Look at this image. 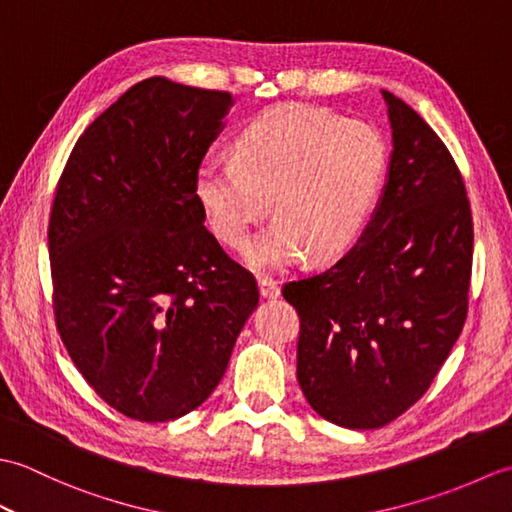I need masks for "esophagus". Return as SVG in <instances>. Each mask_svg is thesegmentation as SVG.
<instances>
[{
  "label": "esophagus",
  "instance_id": "esophagus-1",
  "mask_svg": "<svg viewBox=\"0 0 512 512\" xmlns=\"http://www.w3.org/2000/svg\"><path fill=\"white\" fill-rule=\"evenodd\" d=\"M257 286H259V295L264 299H277L281 295V288L273 277H259Z\"/></svg>",
  "mask_w": 512,
  "mask_h": 512
}]
</instances>
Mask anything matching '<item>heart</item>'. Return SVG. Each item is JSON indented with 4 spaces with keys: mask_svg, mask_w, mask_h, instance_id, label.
<instances>
[{
    "mask_svg": "<svg viewBox=\"0 0 512 512\" xmlns=\"http://www.w3.org/2000/svg\"><path fill=\"white\" fill-rule=\"evenodd\" d=\"M235 160H206L195 193L211 231L239 246L270 213L277 220L244 248L253 268H284L310 253L323 262L354 242L385 167L372 127L323 107H270L239 129Z\"/></svg>",
    "mask_w": 512,
    "mask_h": 512,
    "instance_id": "heart-1",
    "label": "heart"
}]
</instances>
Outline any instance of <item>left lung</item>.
<instances>
[{
	"mask_svg": "<svg viewBox=\"0 0 512 512\" xmlns=\"http://www.w3.org/2000/svg\"><path fill=\"white\" fill-rule=\"evenodd\" d=\"M389 173L361 239L288 281L301 319L297 380L321 418L378 429L422 398L469 310L473 217L462 173L418 112L383 90Z\"/></svg>",
	"mask_w": 512,
	"mask_h": 512,
	"instance_id": "8db88e82",
	"label": "left lung"
}]
</instances>
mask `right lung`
<instances>
[{
  "mask_svg": "<svg viewBox=\"0 0 512 512\" xmlns=\"http://www.w3.org/2000/svg\"><path fill=\"white\" fill-rule=\"evenodd\" d=\"M228 92L151 76L76 140L54 193L52 308L74 365L140 422L200 407L259 301L204 226L195 176Z\"/></svg>",
  "mask_w": 512,
  "mask_h": 512,
  "instance_id": "1",
  "label": "right lung"
}]
</instances>
